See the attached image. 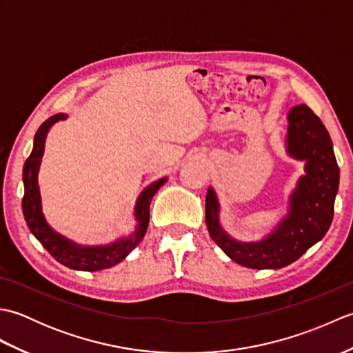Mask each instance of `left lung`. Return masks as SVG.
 Instances as JSON below:
<instances>
[{
  "instance_id": "left-lung-1",
  "label": "left lung",
  "mask_w": 353,
  "mask_h": 353,
  "mask_svg": "<svg viewBox=\"0 0 353 353\" xmlns=\"http://www.w3.org/2000/svg\"><path fill=\"white\" fill-rule=\"evenodd\" d=\"M287 152L294 159L305 161V176L291 194L288 215L258 243H239L223 230L219 200L212 188L208 190L209 235L239 265L258 270L287 267L320 241L331 226L340 168L326 127L306 104L290 110Z\"/></svg>"
}]
</instances>
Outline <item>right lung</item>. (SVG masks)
I'll use <instances>...</instances> for the list:
<instances>
[{
  "mask_svg": "<svg viewBox=\"0 0 353 353\" xmlns=\"http://www.w3.org/2000/svg\"><path fill=\"white\" fill-rule=\"evenodd\" d=\"M65 114H56L50 117L47 121L42 123L39 129L34 134L33 150L22 170V181H24V197H22V212L27 221L28 229L32 234L39 239V243L47 249V252L54 256L56 261L61 262L65 267L72 270H81V272H99V270L109 268L121 262L127 254H129L134 247H137L141 239L144 238L148 220H150V203L157 190L167 182V179H159L157 182H153L150 186L142 191L134 208V216H137L138 228L134 229L133 234L127 238L118 239V241L108 244V245H95V247H85L70 241L68 238L62 236L61 234L52 230L48 223L45 221L41 206V192L39 185H37V172H39L43 148H45V138L50 127L65 119Z\"/></svg>",
  "mask_w": 353,
  "mask_h": 353,
  "instance_id": "add662e5",
  "label": "right lung"
}]
</instances>
